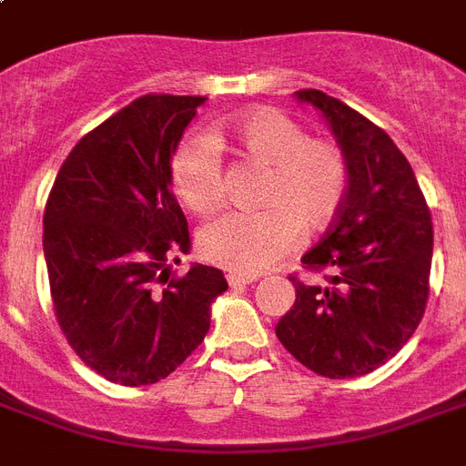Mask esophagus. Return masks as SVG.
<instances>
[{"label":"esophagus","instance_id":"esophagus-1","mask_svg":"<svg viewBox=\"0 0 466 466\" xmlns=\"http://www.w3.org/2000/svg\"><path fill=\"white\" fill-rule=\"evenodd\" d=\"M256 280H258L256 276H244V273H229V276H227V283L232 285V288H241V285L256 283Z\"/></svg>","mask_w":466,"mask_h":466}]
</instances>
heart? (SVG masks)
Segmentation results:
<instances>
[{"mask_svg":"<svg viewBox=\"0 0 466 466\" xmlns=\"http://www.w3.org/2000/svg\"><path fill=\"white\" fill-rule=\"evenodd\" d=\"M218 140L232 142L244 159L266 167L263 210L225 212L200 229L205 261L234 273H261L298 244L299 225L321 232L339 218L350 188L343 149L329 137H307L288 113L258 106L227 118ZM171 188L188 210L208 215L222 203L225 171L218 147L188 135L171 157Z\"/></svg>","mask_w":466,"mask_h":466,"instance_id":"b5f03b06","label":"heart"}]
</instances>
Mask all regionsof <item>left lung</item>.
I'll return each instance as SVG.
<instances>
[{
    "label": "left lung",
    "mask_w": 466,
    "mask_h": 466,
    "mask_svg": "<svg viewBox=\"0 0 466 466\" xmlns=\"http://www.w3.org/2000/svg\"><path fill=\"white\" fill-rule=\"evenodd\" d=\"M324 113L350 168L343 210L302 256L324 283L290 276L298 298L276 326L288 353L321 377L368 375L413 336L431 295L433 222L411 164L362 113L319 89L295 91Z\"/></svg>",
    "instance_id": "obj_1"
}]
</instances>
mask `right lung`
<instances>
[{
    "label": "right lung",
    "mask_w": 466,
    "mask_h": 466,
    "mask_svg": "<svg viewBox=\"0 0 466 466\" xmlns=\"http://www.w3.org/2000/svg\"><path fill=\"white\" fill-rule=\"evenodd\" d=\"M203 101L135 98L76 142L47 196L43 251L57 324L94 372L123 387L171 375L203 343L212 299L227 290L212 266L167 273L190 247L171 157Z\"/></svg>",
    "instance_id": "right-lung-1"
}]
</instances>
